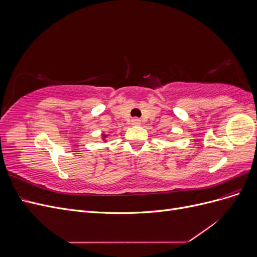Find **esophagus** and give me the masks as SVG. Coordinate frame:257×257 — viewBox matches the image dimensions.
<instances>
[{
  "instance_id": "1",
  "label": "esophagus",
  "mask_w": 257,
  "mask_h": 257,
  "mask_svg": "<svg viewBox=\"0 0 257 257\" xmlns=\"http://www.w3.org/2000/svg\"><path fill=\"white\" fill-rule=\"evenodd\" d=\"M141 123H142V120H141V119H138V118L132 119V125L137 126V125H141Z\"/></svg>"
}]
</instances>
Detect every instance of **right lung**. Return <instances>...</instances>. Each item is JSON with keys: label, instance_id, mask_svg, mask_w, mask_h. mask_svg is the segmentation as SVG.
I'll list each match as a JSON object with an SVG mask.
<instances>
[{"label": "right lung", "instance_id": "add662e5", "mask_svg": "<svg viewBox=\"0 0 257 257\" xmlns=\"http://www.w3.org/2000/svg\"><path fill=\"white\" fill-rule=\"evenodd\" d=\"M107 134H102V139H103V141H104V143H106L107 141H106V138H107Z\"/></svg>", "mask_w": 257, "mask_h": 257}]
</instances>
